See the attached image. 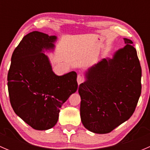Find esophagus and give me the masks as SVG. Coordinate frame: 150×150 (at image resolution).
Instances as JSON below:
<instances>
[{"label":"esophagus","instance_id":"obj_1","mask_svg":"<svg viewBox=\"0 0 150 150\" xmlns=\"http://www.w3.org/2000/svg\"><path fill=\"white\" fill-rule=\"evenodd\" d=\"M77 81H78V85H80L81 83H82L84 82V78L81 75H78V78H77Z\"/></svg>","mask_w":150,"mask_h":150}]
</instances>
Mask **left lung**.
Instances as JSON below:
<instances>
[{"instance_id":"left-lung-1","label":"left lung","mask_w":150,"mask_h":150,"mask_svg":"<svg viewBox=\"0 0 150 150\" xmlns=\"http://www.w3.org/2000/svg\"><path fill=\"white\" fill-rule=\"evenodd\" d=\"M86 73L79 86L81 118L86 129L107 134L126 121L135 111L142 92V67L131 40Z\"/></svg>"}]
</instances>
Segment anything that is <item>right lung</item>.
Masks as SVG:
<instances>
[{
	"label": "right lung",
	"instance_id": "obj_1",
	"mask_svg": "<svg viewBox=\"0 0 150 150\" xmlns=\"http://www.w3.org/2000/svg\"><path fill=\"white\" fill-rule=\"evenodd\" d=\"M57 37L33 31L22 38L11 56L8 90L14 112L35 130L57 124L62 105L78 89L77 73L52 71L44 50L54 49Z\"/></svg>",
	"mask_w": 150,
	"mask_h": 150
}]
</instances>
